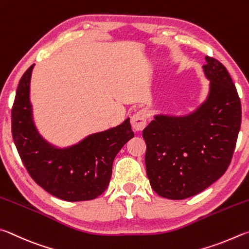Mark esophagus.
Returning <instances> with one entry per match:
<instances>
[{
  "label": "esophagus",
  "mask_w": 249,
  "mask_h": 249,
  "mask_svg": "<svg viewBox=\"0 0 249 249\" xmlns=\"http://www.w3.org/2000/svg\"><path fill=\"white\" fill-rule=\"evenodd\" d=\"M147 121V111L142 109L131 117V125L134 131H142L145 128Z\"/></svg>",
  "instance_id": "34e87169"
}]
</instances>
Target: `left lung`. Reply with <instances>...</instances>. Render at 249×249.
Returning a JSON list of instances; mask_svg holds the SVG:
<instances>
[{"mask_svg": "<svg viewBox=\"0 0 249 249\" xmlns=\"http://www.w3.org/2000/svg\"><path fill=\"white\" fill-rule=\"evenodd\" d=\"M206 61V102L186 117L155 116L142 132L146 175L160 197L181 200L201 193L223 175L233 158L241 99L224 65L212 56Z\"/></svg>", "mask_w": 249, "mask_h": 249, "instance_id": "obj_1", "label": "left lung"}]
</instances>
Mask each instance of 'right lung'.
Here are the masks:
<instances>
[{
	"instance_id": "add662e5",
	"label": "right lung",
	"mask_w": 249,
	"mask_h": 249,
	"mask_svg": "<svg viewBox=\"0 0 249 249\" xmlns=\"http://www.w3.org/2000/svg\"><path fill=\"white\" fill-rule=\"evenodd\" d=\"M34 64L18 83L12 107V136L30 177L47 193L65 201L93 200L107 189L118 152L134 137L130 119L87 137L68 149H55L39 136L29 103Z\"/></svg>"
}]
</instances>
